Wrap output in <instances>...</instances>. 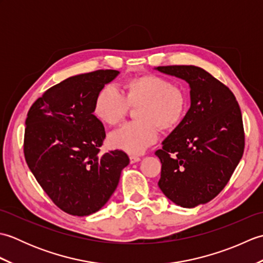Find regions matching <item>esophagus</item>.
<instances>
[{
	"label": "esophagus",
	"instance_id": "obj_1",
	"mask_svg": "<svg viewBox=\"0 0 263 263\" xmlns=\"http://www.w3.org/2000/svg\"><path fill=\"white\" fill-rule=\"evenodd\" d=\"M138 161H140V157H138V156H130V163L131 164L138 163Z\"/></svg>",
	"mask_w": 263,
	"mask_h": 263
}]
</instances>
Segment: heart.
<instances>
[{
    "label": "heart",
    "instance_id": "1",
    "mask_svg": "<svg viewBox=\"0 0 263 263\" xmlns=\"http://www.w3.org/2000/svg\"><path fill=\"white\" fill-rule=\"evenodd\" d=\"M123 95L114 85H106L97 93L93 114L107 125L124 119L128 105L137 106L136 119L109 133L111 148L140 155L158 139L157 125L165 130L180 124L187 108L186 95L163 77L143 74L128 79Z\"/></svg>",
    "mask_w": 263,
    "mask_h": 263
}]
</instances>
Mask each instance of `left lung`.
Masks as SVG:
<instances>
[{"label":"left lung","mask_w":263,"mask_h":263,"mask_svg":"<svg viewBox=\"0 0 263 263\" xmlns=\"http://www.w3.org/2000/svg\"><path fill=\"white\" fill-rule=\"evenodd\" d=\"M155 70L189 83L191 106L155 155L161 163V192L177 205L194 208L219 194L242 158L241 109L230 89L199 66Z\"/></svg>","instance_id":"8db88e82"}]
</instances>
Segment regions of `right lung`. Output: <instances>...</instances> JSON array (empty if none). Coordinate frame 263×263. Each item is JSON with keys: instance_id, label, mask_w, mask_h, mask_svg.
Returning a JSON list of instances; mask_svg holds the SVG:
<instances>
[{"instance_id": "obj_1", "label": "right lung", "mask_w": 263, "mask_h": 263, "mask_svg": "<svg viewBox=\"0 0 263 263\" xmlns=\"http://www.w3.org/2000/svg\"><path fill=\"white\" fill-rule=\"evenodd\" d=\"M119 74L97 70L70 77L44 92L27 114V165L66 214L88 216L102 209L130 163L121 150L99 155L106 135L93 115L97 93Z\"/></svg>"}]
</instances>
